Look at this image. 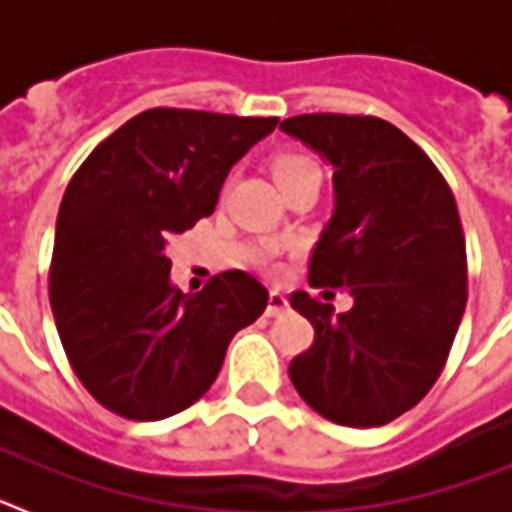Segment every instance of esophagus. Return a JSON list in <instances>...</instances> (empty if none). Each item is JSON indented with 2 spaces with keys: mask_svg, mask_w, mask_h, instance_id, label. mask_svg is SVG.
<instances>
[{
  "mask_svg": "<svg viewBox=\"0 0 512 512\" xmlns=\"http://www.w3.org/2000/svg\"><path fill=\"white\" fill-rule=\"evenodd\" d=\"M287 307H289L287 297H284L279 289H271L269 305H266V315H269V318H279V315H284V312H287Z\"/></svg>",
  "mask_w": 512,
  "mask_h": 512,
  "instance_id": "obj_1",
  "label": "esophagus"
}]
</instances>
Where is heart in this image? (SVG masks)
Here are the masks:
<instances>
[{
  "label": "heart",
  "instance_id": "heart-1",
  "mask_svg": "<svg viewBox=\"0 0 512 512\" xmlns=\"http://www.w3.org/2000/svg\"><path fill=\"white\" fill-rule=\"evenodd\" d=\"M312 169H318L315 161L307 156H300V153H279L271 161V171H274V179H277L279 187H284V184H289L292 179H297V176L307 174Z\"/></svg>",
  "mask_w": 512,
  "mask_h": 512
}]
</instances>
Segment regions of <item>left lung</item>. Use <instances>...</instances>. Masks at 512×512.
I'll return each instance as SVG.
<instances>
[{
	"mask_svg": "<svg viewBox=\"0 0 512 512\" xmlns=\"http://www.w3.org/2000/svg\"><path fill=\"white\" fill-rule=\"evenodd\" d=\"M279 128L333 166V217L312 248L310 287H346L354 307L307 292L292 307L315 341L289 379L315 413L374 428L415 408L441 374L467 307V246L449 184L392 122L297 115Z\"/></svg>",
	"mask_w": 512,
	"mask_h": 512,
	"instance_id": "8db88e82",
	"label": "left lung"
}]
</instances>
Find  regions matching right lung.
<instances>
[{
    "instance_id": "right-lung-1",
    "label": "right lung",
    "mask_w": 512,
    "mask_h": 512,
    "mask_svg": "<svg viewBox=\"0 0 512 512\" xmlns=\"http://www.w3.org/2000/svg\"><path fill=\"white\" fill-rule=\"evenodd\" d=\"M279 117L153 107L104 138L63 194L51 307L89 395L128 420L182 413L215 382L230 338L269 292L223 271L200 292L169 279L166 243L212 215L225 176Z\"/></svg>"
}]
</instances>
